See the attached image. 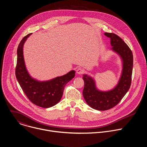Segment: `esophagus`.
Instances as JSON below:
<instances>
[{
  "label": "esophagus",
  "instance_id": "obj_1",
  "mask_svg": "<svg viewBox=\"0 0 147 147\" xmlns=\"http://www.w3.org/2000/svg\"><path fill=\"white\" fill-rule=\"evenodd\" d=\"M76 72H77V73L78 74H82L84 73V69H82V68H81V67H79V68H78V69H77Z\"/></svg>",
  "mask_w": 147,
  "mask_h": 147
}]
</instances>
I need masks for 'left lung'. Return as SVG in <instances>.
<instances>
[{
	"instance_id": "8db88e82",
	"label": "left lung",
	"mask_w": 147,
	"mask_h": 147,
	"mask_svg": "<svg viewBox=\"0 0 147 147\" xmlns=\"http://www.w3.org/2000/svg\"><path fill=\"white\" fill-rule=\"evenodd\" d=\"M105 35L111 39L112 49L121 56L123 68L117 86L107 92L98 91L94 80L87 75L83 76L82 78L84 81L82 91L84 98L90 107L98 111L110 109L120 102L130 87L133 66V53L124 40L113 33L106 32Z\"/></svg>"
}]
</instances>
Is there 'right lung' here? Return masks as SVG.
Masks as SVG:
<instances>
[{"label":"right lung","mask_w":147,"mask_h":147,"mask_svg":"<svg viewBox=\"0 0 147 147\" xmlns=\"http://www.w3.org/2000/svg\"><path fill=\"white\" fill-rule=\"evenodd\" d=\"M31 34L25 36L18 46L16 76L24 93L32 103L42 108H50L60 101L66 84L75 76V71L47 81L40 82L31 78L25 66L23 51L25 41Z\"/></svg>","instance_id":"obj_1"}]
</instances>
